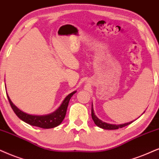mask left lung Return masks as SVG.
<instances>
[{
	"label": "left lung",
	"instance_id": "left-lung-1",
	"mask_svg": "<svg viewBox=\"0 0 159 159\" xmlns=\"http://www.w3.org/2000/svg\"><path fill=\"white\" fill-rule=\"evenodd\" d=\"M92 118L96 125L98 126V127L100 128H103V129H107V130H116V129H118V128H121L122 127H125V126L126 125H128L132 123V122H134V121H131L130 122H127V123L115 125V124H109V123H107V122L102 121V120L98 119V116L94 114L93 107H92Z\"/></svg>",
	"mask_w": 159,
	"mask_h": 159
}]
</instances>
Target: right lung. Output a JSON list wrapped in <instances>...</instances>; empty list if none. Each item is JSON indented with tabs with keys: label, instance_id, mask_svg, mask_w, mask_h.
<instances>
[{
	"label": "right lung",
	"instance_id": "obj_1",
	"mask_svg": "<svg viewBox=\"0 0 159 159\" xmlns=\"http://www.w3.org/2000/svg\"><path fill=\"white\" fill-rule=\"evenodd\" d=\"M75 92L76 91L68 94L65 98V99L63 100L61 106L55 111H53L51 114H46V115H31V114L25 113V112L20 110L15 104H13L7 93V94L11 108H12L16 115L21 120H23L26 123L31 125L37 126L39 128H55L61 124L63 120L65 119L70 98Z\"/></svg>",
	"mask_w": 159,
	"mask_h": 159
}]
</instances>
